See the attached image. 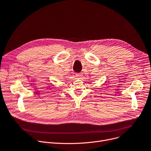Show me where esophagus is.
Returning a JSON list of instances; mask_svg holds the SVG:
<instances>
[{
	"instance_id": "1",
	"label": "esophagus",
	"mask_w": 151,
	"mask_h": 151,
	"mask_svg": "<svg viewBox=\"0 0 151 151\" xmlns=\"http://www.w3.org/2000/svg\"><path fill=\"white\" fill-rule=\"evenodd\" d=\"M82 76V74L81 73H76V77L78 78H81Z\"/></svg>"
}]
</instances>
